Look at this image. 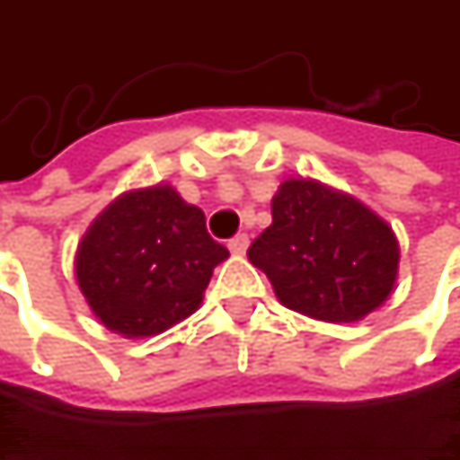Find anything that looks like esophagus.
I'll return each instance as SVG.
<instances>
[{
	"label": "esophagus",
	"mask_w": 460,
	"mask_h": 460,
	"mask_svg": "<svg viewBox=\"0 0 460 460\" xmlns=\"http://www.w3.org/2000/svg\"><path fill=\"white\" fill-rule=\"evenodd\" d=\"M247 244H250V236H247V234H236V236H231L229 239V250L234 255H244Z\"/></svg>",
	"instance_id": "1"
}]
</instances>
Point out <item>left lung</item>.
<instances>
[{
	"instance_id": "left-lung-1",
	"label": "left lung",
	"mask_w": 460,
	"mask_h": 460,
	"mask_svg": "<svg viewBox=\"0 0 460 460\" xmlns=\"http://www.w3.org/2000/svg\"><path fill=\"white\" fill-rule=\"evenodd\" d=\"M277 298L306 317L357 322L394 290L400 244L392 226L349 194L290 178L271 199V226L247 250Z\"/></svg>"
}]
</instances>
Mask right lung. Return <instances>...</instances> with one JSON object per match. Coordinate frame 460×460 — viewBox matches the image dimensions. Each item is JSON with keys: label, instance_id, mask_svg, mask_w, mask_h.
I'll return each instance as SVG.
<instances>
[{"label": "right lung", "instance_id": "obj_1", "mask_svg": "<svg viewBox=\"0 0 460 460\" xmlns=\"http://www.w3.org/2000/svg\"><path fill=\"white\" fill-rule=\"evenodd\" d=\"M226 258L199 208L151 186L117 197L93 221L76 250V282L109 330L143 338L194 314Z\"/></svg>", "mask_w": 460, "mask_h": 460}]
</instances>
